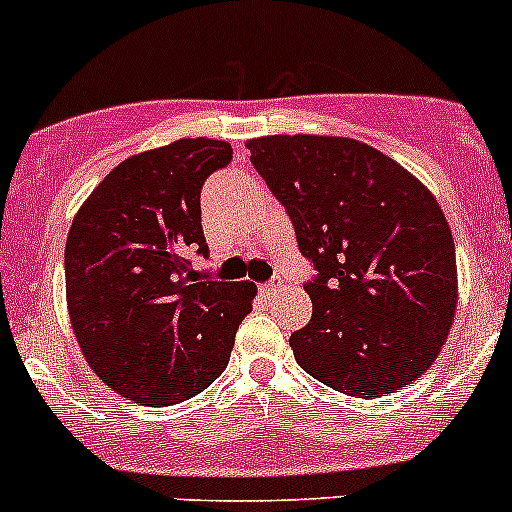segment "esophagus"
<instances>
[{
    "label": "esophagus",
    "mask_w": 512,
    "mask_h": 512,
    "mask_svg": "<svg viewBox=\"0 0 512 512\" xmlns=\"http://www.w3.org/2000/svg\"><path fill=\"white\" fill-rule=\"evenodd\" d=\"M277 285H280V280L265 282V285H260V292H262V295H272V292L277 290Z\"/></svg>",
    "instance_id": "34e87169"
}]
</instances>
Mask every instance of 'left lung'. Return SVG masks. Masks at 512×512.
I'll return each mask as SVG.
<instances>
[{
	"mask_svg": "<svg viewBox=\"0 0 512 512\" xmlns=\"http://www.w3.org/2000/svg\"><path fill=\"white\" fill-rule=\"evenodd\" d=\"M247 150L317 270L305 285L312 320L290 335L297 365L352 398L410 385L458 305L453 232L433 192L347 137L272 135Z\"/></svg>",
	"mask_w": 512,
	"mask_h": 512,
	"instance_id": "obj_1",
	"label": "left lung"
}]
</instances>
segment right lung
Here are the masks:
<instances>
[{
	"label": "right lung",
	"instance_id": "obj_1",
	"mask_svg": "<svg viewBox=\"0 0 512 512\" xmlns=\"http://www.w3.org/2000/svg\"><path fill=\"white\" fill-rule=\"evenodd\" d=\"M222 140H177L119 162L87 197L64 247L67 307L92 370L135 403L195 398L225 372L255 282H217L200 192L230 165Z\"/></svg>",
	"mask_w": 512,
	"mask_h": 512
}]
</instances>
